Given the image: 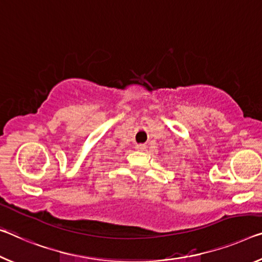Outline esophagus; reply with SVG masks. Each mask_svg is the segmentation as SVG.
<instances>
[{
	"mask_svg": "<svg viewBox=\"0 0 262 262\" xmlns=\"http://www.w3.org/2000/svg\"><path fill=\"white\" fill-rule=\"evenodd\" d=\"M145 148H146V146H145L144 144H137L136 145V150H138V151H144Z\"/></svg>",
	"mask_w": 262,
	"mask_h": 262,
	"instance_id": "obj_1",
	"label": "esophagus"
}]
</instances>
